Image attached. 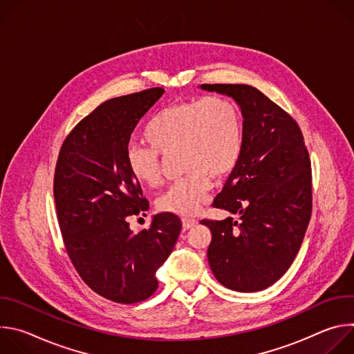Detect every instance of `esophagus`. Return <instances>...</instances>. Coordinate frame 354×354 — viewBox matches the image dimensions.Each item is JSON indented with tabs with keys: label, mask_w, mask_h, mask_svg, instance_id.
Returning a JSON list of instances; mask_svg holds the SVG:
<instances>
[{
	"label": "esophagus",
	"mask_w": 354,
	"mask_h": 354,
	"mask_svg": "<svg viewBox=\"0 0 354 354\" xmlns=\"http://www.w3.org/2000/svg\"><path fill=\"white\" fill-rule=\"evenodd\" d=\"M182 223H183V227H185L186 230L193 228V227L197 225V220H196V218H192V217H183V218H182Z\"/></svg>",
	"instance_id": "obj_1"
}]
</instances>
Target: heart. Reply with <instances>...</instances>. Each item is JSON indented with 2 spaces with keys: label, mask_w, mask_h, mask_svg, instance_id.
<instances>
[{
  "label": "heart",
  "mask_w": 354,
  "mask_h": 354,
  "mask_svg": "<svg viewBox=\"0 0 354 354\" xmlns=\"http://www.w3.org/2000/svg\"><path fill=\"white\" fill-rule=\"evenodd\" d=\"M148 147H130L126 165L134 180L156 187L162 182L160 156L178 151L186 175L158 198V209L179 216L206 205L212 175L223 178L238 164L243 147V123L238 106L225 96L209 95L169 105L142 130Z\"/></svg>",
  "instance_id": "b5f03b06"
}]
</instances>
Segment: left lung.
Returning <instances> with one entry per match:
<instances>
[{
	"mask_svg": "<svg viewBox=\"0 0 354 354\" xmlns=\"http://www.w3.org/2000/svg\"><path fill=\"white\" fill-rule=\"evenodd\" d=\"M236 100L243 147L213 207L239 217L201 220L212 231L210 268L225 287L252 292L274 284L291 266L313 213V174L298 123L259 89L203 84Z\"/></svg>",
	"mask_w": 354,
	"mask_h": 354,
	"instance_id": "1",
	"label": "left lung"
}]
</instances>
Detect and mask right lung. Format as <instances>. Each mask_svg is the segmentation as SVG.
I'll list each match as a JSON object with an SVG mask.
<instances>
[{"label": "right lung", "instance_id": "obj_1", "mask_svg": "<svg viewBox=\"0 0 354 354\" xmlns=\"http://www.w3.org/2000/svg\"><path fill=\"white\" fill-rule=\"evenodd\" d=\"M164 91L156 86L100 104L66 137L56 164L53 192L68 258L89 288L119 304L156 292V272L182 230L174 213L156 214L138 232L129 223L149 207L126 165L130 136Z\"/></svg>", "mask_w": 354, "mask_h": 354}]
</instances>
